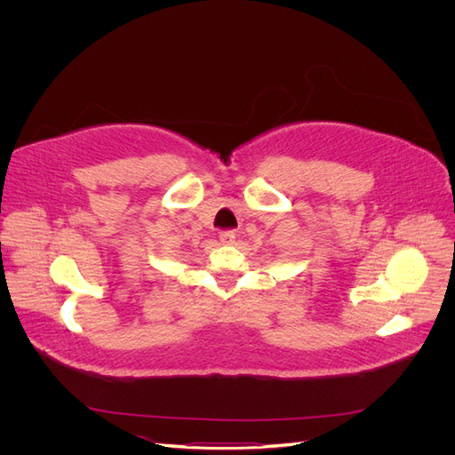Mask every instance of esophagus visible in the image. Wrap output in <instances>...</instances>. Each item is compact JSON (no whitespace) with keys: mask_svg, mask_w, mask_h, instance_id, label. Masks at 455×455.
Returning a JSON list of instances; mask_svg holds the SVG:
<instances>
[{"mask_svg":"<svg viewBox=\"0 0 455 455\" xmlns=\"http://www.w3.org/2000/svg\"><path fill=\"white\" fill-rule=\"evenodd\" d=\"M220 241L226 243V244L235 243V231H222V233H220Z\"/></svg>","mask_w":455,"mask_h":455,"instance_id":"1","label":"esophagus"}]
</instances>
